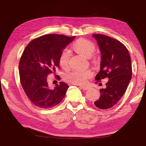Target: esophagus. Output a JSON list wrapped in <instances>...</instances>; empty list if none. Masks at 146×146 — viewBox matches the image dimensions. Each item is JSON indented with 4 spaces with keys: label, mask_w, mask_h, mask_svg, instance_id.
<instances>
[{
    "label": "esophagus",
    "mask_w": 146,
    "mask_h": 146,
    "mask_svg": "<svg viewBox=\"0 0 146 146\" xmlns=\"http://www.w3.org/2000/svg\"><path fill=\"white\" fill-rule=\"evenodd\" d=\"M80 87L81 88H82V89L84 90H87L88 89V88H89V87L84 86V85H80Z\"/></svg>",
    "instance_id": "1"
}]
</instances>
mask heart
<instances>
[{
  "mask_svg": "<svg viewBox=\"0 0 146 146\" xmlns=\"http://www.w3.org/2000/svg\"><path fill=\"white\" fill-rule=\"evenodd\" d=\"M72 48L80 55L89 59L96 51V46L94 43L87 39L80 38L72 45ZM70 54L68 50H64L59 56V62L61 67L66 69L69 66ZM92 75L90 70H76L65 74L64 78L67 82L76 85L86 84L87 80Z\"/></svg>",
  "mask_w": 146,
  "mask_h": 146,
  "instance_id": "b5f03b06",
  "label": "heart"
}]
</instances>
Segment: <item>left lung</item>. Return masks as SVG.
Here are the masks:
<instances>
[{
    "mask_svg": "<svg viewBox=\"0 0 146 146\" xmlns=\"http://www.w3.org/2000/svg\"><path fill=\"white\" fill-rule=\"evenodd\" d=\"M101 54L100 71L96 80L108 78L106 87L100 90L99 99L94 102L97 108L106 110L117 104L124 95L132 79V62L128 50L116 39L101 34H94Z\"/></svg>",
    "mask_w": 146,
    "mask_h": 146,
    "instance_id": "left-lung-1",
    "label": "left lung"
}]
</instances>
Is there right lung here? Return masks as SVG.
I'll list each match as a JSON object with an SVG mask.
<instances>
[{
  "instance_id": "right-lung-1",
  "label": "right lung",
  "mask_w": 146,
  "mask_h": 146,
  "mask_svg": "<svg viewBox=\"0 0 146 146\" xmlns=\"http://www.w3.org/2000/svg\"><path fill=\"white\" fill-rule=\"evenodd\" d=\"M75 38L49 34L33 40L25 48L19 64L20 82L28 99L36 106L51 108L64 98L69 86L60 82L50 88L47 76L59 68L60 55Z\"/></svg>"
}]
</instances>
